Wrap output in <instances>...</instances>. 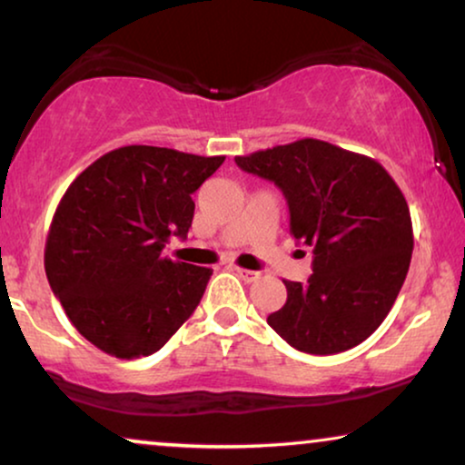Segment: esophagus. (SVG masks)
<instances>
[{
  "instance_id": "1",
  "label": "esophagus",
  "mask_w": 465,
  "mask_h": 465,
  "mask_svg": "<svg viewBox=\"0 0 465 465\" xmlns=\"http://www.w3.org/2000/svg\"><path fill=\"white\" fill-rule=\"evenodd\" d=\"M234 272H237V275L243 279V282H247V283H252V282H256V279H260V271L239 269V266H234Z\"/></svg>"
}]
</instances>
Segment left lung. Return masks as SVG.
Wrapping results in <instances>:
<instances>
[{
  "label": "left lung",
  "mask_w": 465,
  "mask_h": 465,
  "mask_svg": "<svg viewBox=\"0 0 465 465\" xmlns=\"http://www.w3.org/2000/svg\"><path fill=\"white\" fill-rule=\"evenodd\" d=\"M234 163L282 190L290 234L313 252V275L283 282L288 301L266 317L269 326L304 353L360 345L390 313L409 272L412 224L396 182L372 158L320 139Z\"/></svg>",
  "instance_id": "left-lung-1"
}]
</instances>
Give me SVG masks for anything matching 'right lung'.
Returning <instances> with one entry per match:
<instances>
[{
	"label": "right lung",
	"instance_id": "obj_1",
	"mask_svg": "<svg viewBox=\"0 0 465 465\" xmlns=\"http://www.w3.org/2000/svg\"><path fill=\"white\" fill-rule=\"evenodd\" d=\"M224 163L124 145L72 182L50 224L44 266L75 330L120 360L158 351L199 307L212 269L164 258L186 239L193 194Z\"/></svg>",
	"mask_w": 465,
	"mask_h": 465
}]
</instances>
